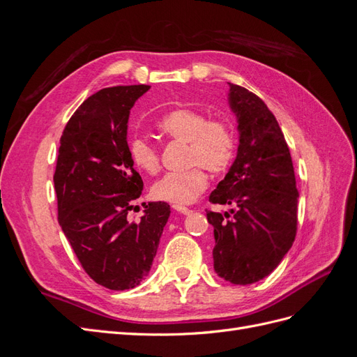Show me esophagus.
I'll list each match as a JSON object with an SVG mask.
<instances>
[{
    "label": "esophagus",
    "mask_w": 357,
    "mask_h": 357,
    "mask_svg": "<svg viewBox=\"0 0 357 357\" xmlns=\"http://www.w3.org/2000/svg\"><path fill=\"white\" fill-rule=\"evenodd\" d=\"M172 208H174L176 211H178V213H181V214H189L192 210L190 208H188V207H183V205H172Z\"/></svg>",
    "instance_id": "esophagus-1"
}]
</instances>
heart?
Listing matches in <instances>:
<instances>
[{"instance_id":"heart-1","label":"heart","mask_w":357,"mask_h":357,"mask_svg":"<svg viewBox=\"0 0 357 357\" xmlns=\"http://www.w3.org/2000/svg\"><path fill=\"white\" fill-rule=\"evenodd\" d=\"M158 131L174 142L188 143L186 164L192 168L168 172L152 188V197L172 204H190L207 189L208 177L205 169L220 174L229 168L236 152V132L225 117H211L199 109L178 107L159 119ZM128 153L132 164L147 174L160 169L158 147L144 137H134L128 143Z\"/></svg>"}]
</instances>
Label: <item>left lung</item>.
<instances>
[{"label":"left lung","instance_id":"8db88e82","mask_svg":"<svg viewBox=\"0 0 357 357\" xmlns=\"http://www.w3.org/2000/svg\"><path fill=\"white\" fill-rule=\"evenodd\" d=\"M229 88L240 146L210 202L232 210H207V219L214 228V271L245 286L271 274L294 244L298 189L290 150L273 112L243 86L229 83Z\"/></svg>","mask_w":357,"mask_h":357}]
</instances>
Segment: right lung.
<instances>
[{
	"label": "right lung",
	"mask_w": 357,
	"mask_h": 357,
	"mask_svg": "<svg viewBox=\"0 0 357 357\" xmlns=\"http://www.w3.org/2000/svg\"><path fill=\"white\" fill-rule=\"evenodd\" d=\"M149 89L114 86L83 101L63 128L53 174L63 234L86 274L112 290L143 282L169 218L159 201L138 222L128 219L144 186L128 153V119Z\"/></svg>",
	"instance_id": "right-lung-1"
}]
</instances>
